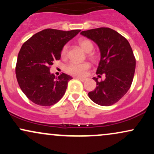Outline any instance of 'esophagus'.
I'll list each match as a JSON object with an SVG mask.
<instances>
[{
    "instance_id": "1",
    "label": "esophagus",
    "mask_w": 154,
    "mask_h": 154,
    "mask_svg": "<svg viewBox=\"0 0 154 154\" xmlns=\"http://www.w3.org/2000/svg\"><path fill=\"white\" fill-rule=\"evenodd\" d=\"M76 79H79V80L82 81V82H85V81L87 80V79H86V78H83V77H76Z\"/></svg>"
}]
</instances>
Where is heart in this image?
I'll return each instance as SVG.
<instances>
[{
    "label": "heart",
    "mask_w": 154,
    "mask_h": 154,
    "mask_svg": "<svg viewBox=\"0 0 154 154\" xmlns=\"http://www.w3.org/2000/svg\"><path fill=\"white\" fill-rule=\"evenodd\" d=\"M78 43L83 50L88 53V57L92 61H95L97 59V56L94 53L91 52L94 48V45L91 40L86 38H81L79 40ZM67 51H68V45H65L61 50V56H66ZM90 68H91V64L88 62H71L66 66V72L71 75L82 77V76L85 75V74L87 73L88 70Z\"/></svg>",
    "instance_id": "obj_1"
}]
</instances>
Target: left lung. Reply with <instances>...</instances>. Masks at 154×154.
Listing matches in <instances>:
<instances>
[{
    "label": "left lung",
    "mask_w": 154,
    "mask_h": 154,
    "mask_svg": "<svg viewBox=\"0 0 154 154\" xmlns=\"http://www.w3.org/2000/svg\"><path fill=\"white\" fill-rule=\"evenodd\" d=\"M80 34L94 41L100 52L96 74L105 75L104 80L96 82V88L88 96L95 103L109 106L119 101L131 86L135 70V58L126 38L109 27L81 32Z\"/></svg>",
    "instance_id": "left-lung-1"
}]
</instances>
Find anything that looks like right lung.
Here are the masks:
<instances>
[{
  "mask_svg": "<svg viewBox=\"0 0 154 154\" xmlns=\"http://www.w3.org/2000/svg\"><path fill=\"white\" fill-rule=\"evenodd\" d=\"M80 31L45 29L22 45L17 58L16 75L21 90L34 103L49 106L64 95L72 77L62 73L56 77L50 73V68L55 60L60 59L65 44Z\"/></svg>",
  "mask_w": 154,
  "mask_h": 154,
  "instance_id": "obj_1",
  "label": "right lung"
}]
</instances>
